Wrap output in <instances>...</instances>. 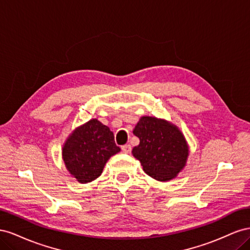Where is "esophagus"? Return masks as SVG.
Returning a JSON list of instances; mask_svg holds the SVG:
<instances>
[{
  "label": "esophagus",
  "mask_w": 250,
  "mask_h": 250,
  "mask_svg": "<svg viewBox=\"0 0 250 250\" xmlns=\"http://www.w3.org/2000/svg\"><path fill=\"white\" fill-rule=\"evenodd\" d=\"M122 151L123 152H125V153H130V151H131V146L129 145V144H128V145H123L122 147Z\"/></svg>",
  "instance_id": "34e87169"
}]
</instances>
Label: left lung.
<instances>
[{
    "label": "left lung",
    "instance_id": "obj_1",
    "mask_svg": "<svg viewBox=\"0 0 250 250\" xmlns=\"http://www.w3.org/2000/svg\"><path fill=\"white\" fill-rule=\"evenodd\" d=\"M140 144L132 149L143 170L160 181L176 177L184 169L188 146L178 127L163 119L142 117L133 129Z\"/></svg>",
    "mask_w": 250,
    "mask_h": 250
}]
</instances>
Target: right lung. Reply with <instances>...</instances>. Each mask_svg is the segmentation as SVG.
<instances>
[{"instance_id":"add662e5","label":"right lung","mask_w":250,"mask_h":250,"mask_svg":"<svg viewBox=\"0 0 250 250\" xmlns=\"http://www.w3.org/2000/svg\"><path fill=\"white\" fill-rule=\"evenodd\" d=\"M120 150L109 128L93 119L66 139L62 158L71 175L79 183L87 184L101 175L105 164Z\"/></svg>"}]
</instances>
